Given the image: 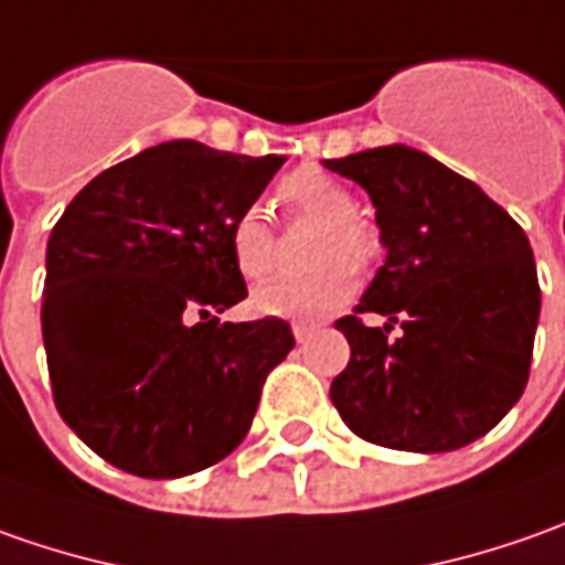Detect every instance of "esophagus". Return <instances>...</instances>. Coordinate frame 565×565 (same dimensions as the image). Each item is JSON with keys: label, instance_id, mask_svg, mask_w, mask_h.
Returning <instances> with one entry per match:
<instances>
[{"label": "esophagus", "instance_id": "esophagus-1", "mask_svg": "<svg viewBox=\"0 0 565 565\" xmlns=\"http://www.w3.org/2000/svg\"><path fill=\"white\" fill-rule=\"evenodd\" d=\"M316 331H319V324H309V321H294V338L297 343H306L316 338Z\"/></svg>", "mask_w": 565, "mask_h": 565}]
</instances>
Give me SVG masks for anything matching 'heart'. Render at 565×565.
<instances>
[{
  "label": "heart",
  "mask_w": 565,
  "mask_h": 565,
  "mask_svg": "<svg viewBox=\"0 0 565 565\" xmlns=\"http://www.w3.org/2000/svg\"><path fill=\"white\" fill-rule=\"evenodd\" d=\"M281 200L297 215L321 222L319 246H316V263H321L309 275L297 278H278V281L263 284L253 294L256 312L271 316V319L287 321H316L338 312L343 302L360 287L356 265L372 263L379 256V234L375 227L356 215V196L353 190L331 178L321 168H297L281 181ZM231 244V259L237 271L259 281L275 271L278 265V244L275 231L265 218L263 205H244L227 231ZM350 255L349 260L345 256Z\"/></svg>",
  "instance_id": "obj_1"
}]
</instances>
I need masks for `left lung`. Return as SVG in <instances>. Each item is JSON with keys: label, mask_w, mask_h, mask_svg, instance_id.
Listing matches in <instances>:
<instances>
[{"label": "left lung", "mask_w": 565, "mask_h": 565, "mask_svg": "<svg viewBox=\"0 0 565 565\" xmlns=\"http://www.w3.org/2000/svg\"><path fill=\"white\" fill-rule=\"evenodd\" d=\"M375 205L384 265L338 321L350 362L331 381L347 428L391 450L447 454L488 435L522 397L541 287L529 237L462 174L413 147L328 159ZM401 319L399 339H387Z\"/></svg>", "instance_id": "left-lung-1"}]
</instances>
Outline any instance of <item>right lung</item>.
Returning a JSON list of instances; mask_svg holds the SVG:
<instances>
[{
  "mask_svg": "<svg viewBox=\"0 0 565 565\" xmlns=\"http://www.w3.org/2000/svg\"><path fill=\"white\" fill-rule=\"evenodd\" d=\"M281 156L159 143L96 174L52 227L43 343L71 431L140 478L193 476L249 431L281 319L218 321L246 297L227 231Z\"/></svg>",
  "mask_w": 565,
  "mask_h": 565,
  "instance_id": "1",
  "label": "right lung"
}]
</instances>
